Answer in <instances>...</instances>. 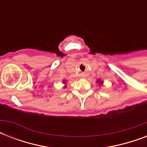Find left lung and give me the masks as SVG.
<instances>
[{"label": "left lung", "mask_w": 147, "mask_h": 147, "mask_svg": "<svg viewBox=\"0 0 147 147\" xmlns=\"http://www.w3.org/2000/svg\"><path fill=\"white\" fill-rule=\"evenodd\" d=\"M99 81H100V80H98V82H99ZM100 83H102V82H100Z\"/></svg>", "instance_id": "1"}]
</instances>
